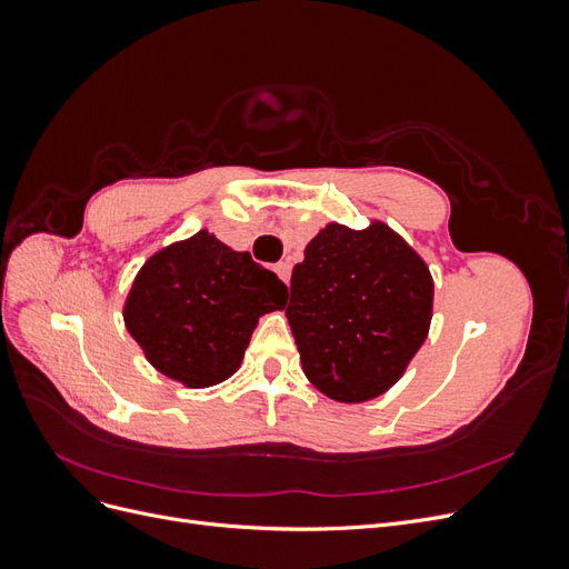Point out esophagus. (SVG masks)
Instances as JSON below:
<instances>
[{
	"mask_svg": "<svg viewBox=\"0 0 569 569\" xmlns=\"http://www.w3.org/2000/svg\"><path fill=\"white\" fill-rule=\"evenodd\" d=\"M274 272L280 274V278L284 280V282H289V274H291V266L287 263V261H280V263H274Z\"/></svg>",
	"mask_w": 569,
	"mask_h": 569,
	"instance_id": "1",
	"label": "esophagus"
}]
</instances>
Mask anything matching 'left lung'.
<instances>
[{
  "mask_svg": "<svg viewBox=\"0 0 569 569\" xmlns=\"http://www.w3.org/2000/svg\"><path fill=\"white\" fill-rule=\"evenodd\" d=\"M432 297L422 258L382 222L327 226L291 270L284 308L306 377L341 403L385 393L422 347Z\"/></svg>",
  "mask_w": 569,
  "mask_h": 569,
  "instance_id": "left-lung-1",
  "label": "left lung"
}]
</instances>
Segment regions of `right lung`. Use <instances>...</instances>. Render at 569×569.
<instances>
[{"label":"right lung","instance_id":"add662e5","mask_svg":"<svg viewBox=\"0 0 569 569\" xmlns=\"http://www.w3.org/2000/svg\"><path fill=\"white\" fill-rule=\"evenodd\" d=\"M287 284L206 230L153 253L126 301V327L149 363L187 387L218 385L239 368L263 313Z\"/></svg>","mask_w":569,"mask_h":569}]
</instances>
